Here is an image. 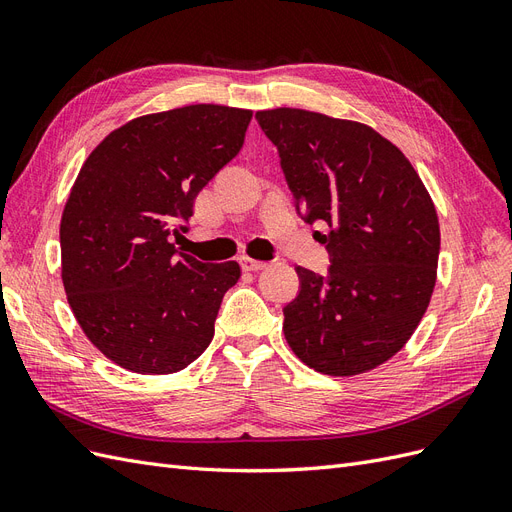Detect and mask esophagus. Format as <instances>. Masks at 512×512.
Instances as JSON below:
<instances>
[{
    "label": "esophagus",
    "mask_w": 512,
    "mask_h": 512,
    "mask_svg": "<svg viewBox=\"0 0 512 512\" xmlns=\"http://www.w3.org/2000/svg\"><path fill=\"white\" fill-rule=\"evenodd\" d=\"M241 267H243L245 271H260V269L267 267V262L254 260V258H250V256H243V258H241Z\"/></svg>",
    "instance_id": "esophagus-1"
}]
</instances>
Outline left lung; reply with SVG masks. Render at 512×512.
<instances>
[{
    "label": "left lung",
    "instance_id": "8db88e82",
    "mask_svg": "<svg viewBox=\"0 0 512 512\" xmlns=\"http://www.w3.org/2000/svg\"><path fill=\"white\" fill-rule=\"evenodd\" d=\"M305 222H324L327 275L297 267L284 307L292 352L320 374L356 376L406 346L436 286L440 224L421 177L359 121L303 108L258 111ZM301 213V212H299Z\"/></svg>",
    "mask_w": 512,
    "mask_h": 512
}]
</instances>
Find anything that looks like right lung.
I'll return each instance as SVG.
<instances>
[{
	"label": "right lung",
	"mask_w": 512,
	"mask_h": 512,
	"mask_svg": "<svg viewBox=\"0 0 512 512\" xmlns=\"http://www.w3.org/2000/svg\"><path fill=\"white\" fill-rule=\"evenodd\" d=\"M252 111L192 104L108 134L76 177L59 226L61 280L83 333L134 374H175L207 350L239 262L179 252L198 192L237 156Z\"/></svg>",
	"instance_id": "add662e5"
}]
</instances>
